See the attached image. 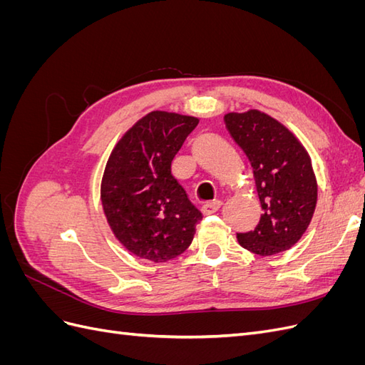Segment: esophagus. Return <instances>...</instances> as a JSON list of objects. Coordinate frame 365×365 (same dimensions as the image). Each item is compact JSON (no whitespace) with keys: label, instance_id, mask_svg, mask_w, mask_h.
<instances>
[{"label":"esophagus","instance_id":"34e87169","mask_svg":"<svg viewBox=\"0 0 365 365\" xmlns=\"http://www.w3.org/2000/svg\"><path fill=\"white\" fill-rule=\"evenodd\" d=\"M220 207H222V202H220V201L207 202V204L202 205V213H204V215H213V213L217 212V210H219Z\"/></svg>","mask_w":365,"mask_h":365}]
</instances>
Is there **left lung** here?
<instances>
[{
	"mask_svg": "<svg viewBox=\"0 0 365 365\" xmlns=\"http://www.w3.org/2000/svg\"><path fill=\"white\" fill-rule=\"evenodd\" d=\"M231 137L248 157L263 215L239 244L259 256L292 248L311 224L318 187L307 150L280 121L259 109L224 117Z\"/></svg>",
	"mask_w": 365,
	"mask_h": 365,
	"instance_id": "1",
	"label": "left lung"
}]
</instances>
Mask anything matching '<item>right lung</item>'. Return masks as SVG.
Wrapping results in <instances>:
<instances>
[{
    "label": "right lung",
    "mask_w": 365,
    "mask_h": 365,
    "mask_svg": "<svg viewBox=\"0 0 365 365\" xmlns=\"http://www.w3.org/2000/svg\"><path fill=\"white\" fill-rule=\"evenodd\" d=\"M197 123L196 117L152 111L109 155L101 185L103 212L120 244L140 259L160 263L178 257L202 219L170 170Z\"/></svg>",
    "instance_id": "add662e5"
}]
</instances>
